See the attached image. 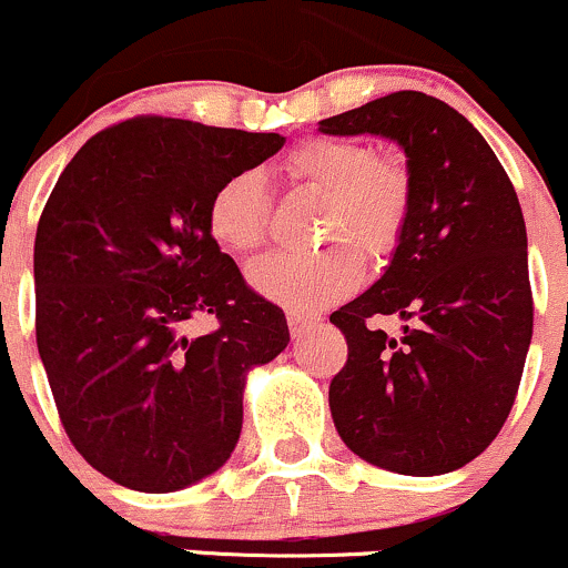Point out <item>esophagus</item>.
<instances>
[{"instance_id":"esophagus-1","label":"esophagus","mask_w":568,"mask_h":568,"mask_svg":"<svg viewBox=\"0 0 568 568\" xmlns=\"http://www.w3.org/2000/svg\"><path fill=\"white\" fill-rule=\"evenodd\" d=\"M318 324V318H313V315H304V313H296V310H291L288 313V329H291V337L300 339L302 334H307L313 326Z\"/></svg>"}]
</instances>
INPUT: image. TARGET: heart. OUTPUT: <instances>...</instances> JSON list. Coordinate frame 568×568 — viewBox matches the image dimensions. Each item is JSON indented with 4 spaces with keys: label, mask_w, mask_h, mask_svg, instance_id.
<instances>
[{
    "label": "heart",
    "mask_w": 568,
    "mask_h": 568,
    "mask_svg": "<svg viewBox=\"0 0 568 568\" xmlns=\"http://www.w3.org/2000/svg\"><path fill=\"white\" fill-rule=\"evenodd\" d=\"M285 171L326 195L321 239H337L318 253H272L247 268L250 285L268 302L313 313L359 285L362 255L386 258L397 250L410 217L414 182L394 154H373L367 143L315 135L285 154ZM268 229L266 184L258 171H236L212 190L206 234L234 255L261 247Z\"/></svg>",
    "instance_id": "b5f03b06"
}]
</instances>
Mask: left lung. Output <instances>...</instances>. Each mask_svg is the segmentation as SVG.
I'll list each match as a JSON object with an SVG mask.
<instances>
[{
	"label": "left lung",
	"mask_w": 568,
	"mask_h": 568,
	"mask_svg": "<svg viewBox=\"0 0 568 568\" xmlns=\"http://www.w3.org/2000/svg\"><path fill=\"white\" fill-rule=\"evenodd\" d=\"M318 130L397 141L414 182L392 264L329 318L348 343L329 386L334 427L378 468L449 474L493 444L523 378L534 300L520 201L479 130L425 92L386 94ZM384 317L404 321L399 338L374 326Z\"/></svg>",
	"instance_id": "obj_1"
}]
</instances>
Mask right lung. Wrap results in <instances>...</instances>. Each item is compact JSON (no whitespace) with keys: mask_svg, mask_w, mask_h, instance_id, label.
<instances>
[{"mask_svg":"<svg viewBox=\"0 0 568 568\" xmlns=\"http://www.w3.org/2000/svg\"><path fill=\"white\" fill-rule=\"evenodd\" d=\"M283 143L128 119L83 143L40 214V359L68 438L116 485L174 493L214 474L242 433L247 373L288 345L283 310L206 234L212 190ZM199 317L219 329L190 335Z\"/></svg>","mask_w":568,"mask_h":568,"instance_id":"right-lung-1","label":"right lung"}]
</instances>
